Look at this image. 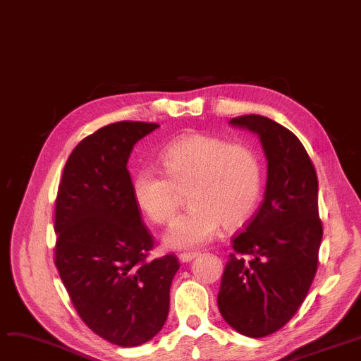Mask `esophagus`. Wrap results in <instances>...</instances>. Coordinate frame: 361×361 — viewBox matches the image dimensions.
Listing matches in <instances>:
<instances>
[{
	"label": "esophagus",
	"mask_w": 361,
	"mask_h": 361,
	"mask_svg": "<svg viewBox=\"0 0 361 361\" xmlns=\"http://www.w3.org/2000/svg\"><path fill=\"white\" fill-rule=\"evenodd\" d=\"M197 255H199V253H196V252H192V253H181V255H178V259H180V262H183V263H188V262H192L195 257H197Z\"/></svg>",
	"instance_id": "1"
}]
</instances>
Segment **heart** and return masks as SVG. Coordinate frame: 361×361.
I'll return each mask as SVG.
<instances>
[{
    "label": "heart",
    "mask_w": 361,
    "mask_h": 361,
    "mask_svg": "<svg viewBox=\"0 0 361 361\" xmlns=\"http://www.w3.org/2000/svg\"><path fill=\"white\" fill-rule=\"evenodd\" d=\"M159 161L164 174L140 169L133 178V197L152 222L165 224L177 214L181 193L190 192L192 207L169 225L166 247H202L224 224L237 226L253 215L262 192V166L250 147L188 135L168 143Z\"/></svg>",
    "instance_id": "1"
}]
</instances>
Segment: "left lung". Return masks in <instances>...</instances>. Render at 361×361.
Listing matches in <instances>:
<instances>
[{
  "mask_svg": "<svg viewBox=\"0 0 361 361\" xmlns=\"http://www.w3.org/2000/svg\"><path fill=\"white\" fill-rule=\"evenodd\" d=\"M230 123L260 137L268 180L259 209L233 237L218 309L237 332L262 338L288 324L314 279L324 235L317 176L307 150L288 128L255 114Z\"/></svg>",
  "mask_w": 361,
  "mask_h": 361,
  "instance_id": "8db88e82",
  "label": "left lung"
}]
</instances>
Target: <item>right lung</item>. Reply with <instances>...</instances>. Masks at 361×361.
Masks as SVG:
<instances>
[{
  "label": "right lung",
  "mask_w": 361,
  "mask_h": 361,
  "mask_svg": "<svg viewBox=\"0 0 361 361\" xmlns=\"http://www.w3.org/2000/svg\"><path fill=\"white\" fill-rule=\"evenodd\" d=\"M157 123L120 121L71 152L55 200L54 262L80 319L120 347L147 343L164 326L174 255L149 260L154 237L133 197L127 162Z\"/></svg>",
  "instance_id": "obj_1"
}]
</instances>
